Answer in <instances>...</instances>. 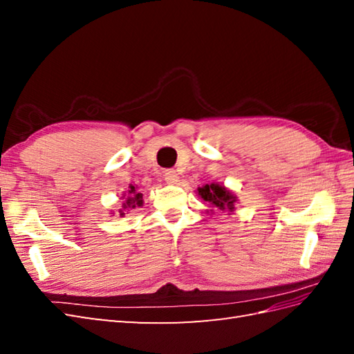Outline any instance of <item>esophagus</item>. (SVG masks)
Listing matches in <instances>:
<instances>
[{
  "label": "esophagus",
  "instance_id": "34e87169",
  "mask_svg": "<svg viewBox=\"0 0 354 354\" xmlns=\"http://www.w3.org/2000/svg\"><path fill=\"white\" fill-rule=\"evenodd\" d=\"M178 179H179V176H178V173L175 170L169 169V170L164 171V181L167 184H176Z\"/></svg>",
  "mask_w": 354,
  "mask_h": 354
}]
</instances>
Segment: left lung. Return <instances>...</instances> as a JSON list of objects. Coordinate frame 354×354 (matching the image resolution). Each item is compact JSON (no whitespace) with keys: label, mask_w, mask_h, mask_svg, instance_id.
I'll return each mask as SVG.
<instances>
[{"label":"left lung","mask_w":354,"mask_h":354,"mask_svg":"<svg viewBox=\"0 0 354 354\" xmlns=\"http://www.w3.org/2000/svg\"><path fill=\"white\" fill-rule=\"evenodd\" d=\"M198 193L205 202L212 204L213 207H217L219 209H222L223 213L234 212L236 196L230 190L225 189L223 185L214 184V183L207 184L204 187H199Z\"/></svg>","instance_id":"left-lung-1"}]
</instances>
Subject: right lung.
<instances>
[{
    "label": "right lung",
    "mask_w": 354,
    "mask_h": 354,
    "mask_svg": "<svg viewBox=\"0 0 354 354\" xmlns=\"http://www.w3.org/2000/svg\"><path fill=\"white\" fill-rule=\"evenodd\" d=\"M140 207L142 205V194L140 192H137V189H135L133 185H131V190H129V194H127L126 198V202L123 204L124 208H135V207ZM124 214V213H122Z\"/></svg>",
    "instance_id": "obj_1"
}]
</instances>
